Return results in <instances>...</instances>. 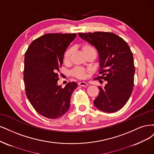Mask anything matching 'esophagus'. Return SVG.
Here are the masks:
<instances>
[{
	"instance_id": "1",
	"label": "esophagus",
	"mask_w": 154,
	"mask_h": 154,
	"mask_svg": "<svg viewBox=\"0 0 154 154\" xmlns=\"http://www.w3.org/2000/svg\"><path fill=\"white\" fill-rule=\"evenodd\" d=\"M78 85H79V86L85 87V86H88V84L87 82H82V81H81V82H79L78 83Z\"/></svg>"
}]
</instances>
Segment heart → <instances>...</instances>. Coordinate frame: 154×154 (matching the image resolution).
<instances>
[{"instance_id":"obj_1","label":"heart","mask_w":154,"mask_h":154,"mask_svg":"<svg viewBox=\"0 0 154 154\" xmlns=\"http://www.w3.org/2000/svg\"><path fill=\"white\" fill-rule=\"evenodd\" d=\"M82 51L84 55H85V56L89 54H91V53L97 54L95 48L93 46H91V45H89V44H85L84 45H82ZM72 53V48H68V50L65 52L63 57L64 63H66L69 61ZM90 73H91L90 71L87 70L86 69L81 67H76L74 68L72 72V75L79 79H83L84 78H86V77H88L89 75H90Z\"/></svg>"}]
</instances>
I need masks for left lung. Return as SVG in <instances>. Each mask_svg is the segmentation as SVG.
Instances as JSON below:
<instances>
[{
    "mask_svg": "<svg viewBox=\"0 0 154 154\" xmlns=\"http://www.w3.org/2000/svg\"><path fill=\"white\" fill-rule=\"evenodd\" d=\"M79 36L95 47L100 59V75L95 79L102 82L94 105L102 111L115 112L125 105L134 88L135 66L133 54L127 42L109 32H79Z\"/></svg>",
    "mask_w": 154,
    "mask_h": 154,
    "instance_id": "obj_1",
    "label": "left lung"
}]
</instances>
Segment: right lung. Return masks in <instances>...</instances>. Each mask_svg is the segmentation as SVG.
Segmentation results:
<instances>
[{"mask_svg":"<svg viewBox=\"0 0 154 154\" xmlns=\"http://www.w3.org/2000/svg\"><path fill=\"white\" fill-rule=\"evenodd\" d=\"M75 33L46 34L30 44L25 53L23 81L28 100L39 115L50 119L62 116L70 109L75 82L57 85L64 52Z\"/></svg>","mask_w":154,"mask_h":154,"instance_id":"1","label":"right lung"}]
</instances>
